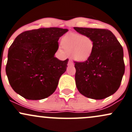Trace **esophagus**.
Returning a JSON list of instances; mask_svg holds the SVG:
<instances>
[{
	"instance_id": "obj_1",
	"label": "esophagus",
	"mask_w": 132,
	"mask_h": 132,
	"mask_svg": "<svg viewBox=\"0 0 132 132\" xmlns=\"http://www.w3.org/2000/svg\"><path fill=\"white\" fill-rule=\"evenodd\" d=\"M73 65H74V63H73V61H72L71 60H70V59H69V61L68 62V66H73Z\"/></svg>"
}]
</instances>
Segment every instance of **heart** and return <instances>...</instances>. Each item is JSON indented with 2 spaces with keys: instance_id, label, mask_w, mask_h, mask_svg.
<instances>
[{
  "instance_id": "obj_1",
  "label": "heart",
  "mask_w": 132,
  "mask_h": 132,
  "mask_svg": "<svg viewBox=\"0 0 132 132\" xmlns=\"http://www.w3.org/2000/svg\"><path fill=\"white\" fill-rule=\"evenodd\" d=\"M61 44L71 57L77 61H85L92 56L95 47L94 40L90 36L78 33L65 35Z\"/></svg>"
}]
</instances>
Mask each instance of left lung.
Masks as SVG:
<instances>
[{"instance_id": "obj_1", "label": "left lung", "mask_w": 132, "mask_h": 132, "mask_svg": "<svg viewBox=\"0 0 132 132\" xmlns=\"http://www.w3.org/2000/svg\"><path fill=\"white\" fill-rule=\"evenodd\" d=\"M90 36L95 43L92 56L84 62H75L78 91L87 98L102 100L118 90L125 73L123 51L110 31L105 29L74 27Z\"/></svg>"}]
</instances>
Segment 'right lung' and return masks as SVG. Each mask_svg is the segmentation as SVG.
I'll use <instances>...</instances> for the list:
<instances>
[{"label":"right lung","instance_id":"obj_1","mask_svg":"<svg viewBox=\"0 0 132 132\" xmlns=\"http://www.w3.org/2000/svg\"><path fill=\"white\" fill-rule=\"evenodd\" d=\"M68 31L39 28L17 36L9 49L5 68L9 82L17 93L26 99L38 100L55 92L69 59L59 60L54 54L59 37Z\"/></svg>","mask_w":132,"mask_h":132}]
</instances>
